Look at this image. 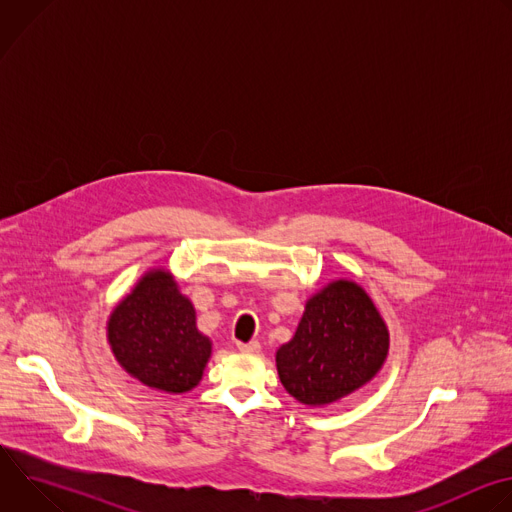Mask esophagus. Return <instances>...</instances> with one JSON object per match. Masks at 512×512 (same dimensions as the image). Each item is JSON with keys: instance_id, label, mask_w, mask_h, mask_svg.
Returning a JSON list of instances; mask_svg holds the SVG:
<instances>
[{"instance_id": "34e87169", "label": "esophagus", "mask_w": 512, "mask_h": 512, "mask_svg": "<svg viewBox=\"0 0 512 512\" xmlns=\"http://www.w3.org/2000/svg\"><path fill=\"white\" fill-rule=\"evenodd\" d=\"M237 348L243 352V354H257L261 350V344L257 340H251V342H237Z\"/></svg>"}]
</instances>
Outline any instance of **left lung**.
I'll return each instance as SVG.
<instances>
[{"label":"left lung","mask_w":512,"mask_h":512,"mask_svg":"<svg viewBox=\"0 0 512 512\" xmlns=\"http://www.w3.org/2000/svg\"><path fill=\"white\" fill-rule=\"evenodd\" d=\"M389 350V332L364 289L340 279L306 304L300 326L277 350L285 391L306 405H328L371 381Z\"/></svg>","instance_id":"left-lung-1"}]
</instances>
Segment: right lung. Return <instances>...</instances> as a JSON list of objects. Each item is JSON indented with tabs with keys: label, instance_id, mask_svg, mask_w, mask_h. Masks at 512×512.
<instances>
[{
	"label": "right lung",
	"instance_id": "right-lung-1",
	"mask_svg": "<svg viewBox=\"0 0 512 512\" xmlns=\"http://www.w3.org/2000/svg\"><path fill=\"white\" fill-rule=\"evenodd\" d=\"M109 344L121 367L166 393L198 385L210 356V340L196 330V314L172 275H145L109 318Z\"/></svg>",
	"mask_w": 512,
	"mask_h": 512
}]
</instances>
